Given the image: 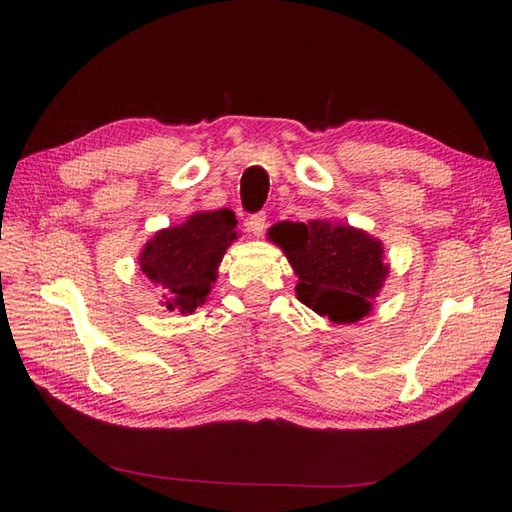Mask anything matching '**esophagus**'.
I'll use <instances>...</instances> for the list:
<instances>
[{
  "label": "esophagus",
  "mask_w": 512,
  "mask_h": 512,
  "mask_svg": "<svg viewBox=\"0 0 512 512\" xmlns=\"http://www.w3.org/2000/svg\"><path fill=\"white\" fill-rule=\"evenodd\" d=\"M246 228L253 235H262L264 231H266V215L264 213H255V215H250L248 220H246Z\"/></svg>",
  "instance_id": "esophagus-1"
}]
</instances>
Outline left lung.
Instances as JSON below:
<instances>
[{
    "label": "left lung",
    "instance_id": "obj_1",
    "mask_svg": "<svg viewBox=\"0 0 512 512\" xmlns=\"http://www.w3.org/2000/svg\"><path fill=\"white\" fill-rule=\"evenodd\" d=\"M268 235L299 275L295 290L303 306L334 323H354L372 310L389 273L376 239L325 220L279 222Z\"/></svg>",
    "mask_w": 512,
    "mask_h": 512
}]
</instances>
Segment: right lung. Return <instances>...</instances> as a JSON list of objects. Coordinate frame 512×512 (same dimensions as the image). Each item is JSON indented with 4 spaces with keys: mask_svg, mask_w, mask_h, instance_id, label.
I'll return each instance as SVG.
<instances>
[{
    "mask_svg": "<svg viewBox=\"0 0 512 512\" xmlns=\"http://www.w3.org/2000/svg\"><path fill=\"white\" fill-rule=\"evenodd\" d=\"M235 213L228 209L195 213L145 246L140 270L162 292V306L191 314L211 292L226 248L235 233Z\"/></svg>",
    "mask_w": 512,
    "mask_h": 512,
    "instance_id": "right-lung-1",
    "label": "right lung"
}]
</instances>
